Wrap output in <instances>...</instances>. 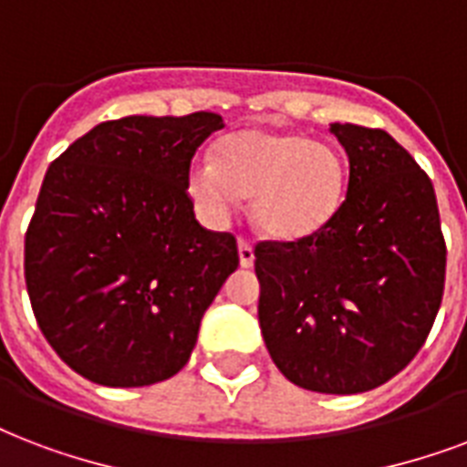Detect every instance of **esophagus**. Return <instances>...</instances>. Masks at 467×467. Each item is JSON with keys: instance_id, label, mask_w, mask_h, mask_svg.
<instances>
[{"instance_id": "obj_1", "label": "esophagus", "mask_w": 467, "mask_h": 467, "mask_svg": "<svg viewBox=\"0 0 467 467\" xmlns=\"http://www.w3.org/2000/svg\"><path fill=\"white\" fill-rule=\"evenodd\" d=\"M237 252H240V265L244 266V269H249V266L254 265V249H252V244H249L244 237L237 240Z\"/></svg>"}]
</instances>
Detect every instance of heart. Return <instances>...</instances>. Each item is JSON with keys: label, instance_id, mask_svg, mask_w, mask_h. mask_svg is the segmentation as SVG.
I'll list each match as a JSON object with an SVG mask.
<instances>
[{"label": "heart", "instance_id": "obj_1", "mask_svg": "<svg viewBox=\"0 0 467 467\" xmlns=\"http://www.w3.org/2000/svg\"><path fill=\"white\" fill-rule=\"evenodd\" d=\"M348 171L340 151L298 131H233L213 147V161H193L186 193L210 225H225L252 198V220L276 242L311 237L328 225L345 195Z\"/></svg>", "mask_w": 467, "mask_h": 467}]
</instances>
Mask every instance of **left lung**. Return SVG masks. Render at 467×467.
<instances>
[{
    "instance_id": "obj_1",
    "label": "left lung",
    "mask_w": 467,
    "mask_h": 467,
    "mask_svg": "<svg viewBox=\"0 0 467 467\" xmlns=\"http://www.w3.org/2000/svg\"><path fill=\"white\" fill-rule=\"evenodd\" d=\"M350 161L343 205L296 242H259V326L281 375L358 394L401 372L431 333L446 242L431 178L384 130L330 124Z\"/></svg>"
}]
</instances>
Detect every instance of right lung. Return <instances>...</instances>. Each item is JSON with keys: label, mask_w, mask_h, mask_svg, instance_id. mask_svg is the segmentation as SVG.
I'll return each instance as SVG.
<instances>
[{"label": "right lung", "mask_w": 467, "mask_h": 467, "mask_svg": "<svg viewBox=\"0 0 467 467\" xmlns=\"http://www.w3.org/2000/svg\"><path fill=\"white\" fill-rule=\"evenodd\" d=\"M215 112L92 127L46 171L24 240L38 328L78 375L147 387L183 368L237 240L195 220L186 171Z\"/></svg>", "instance_id": "1"}]
</instances>
